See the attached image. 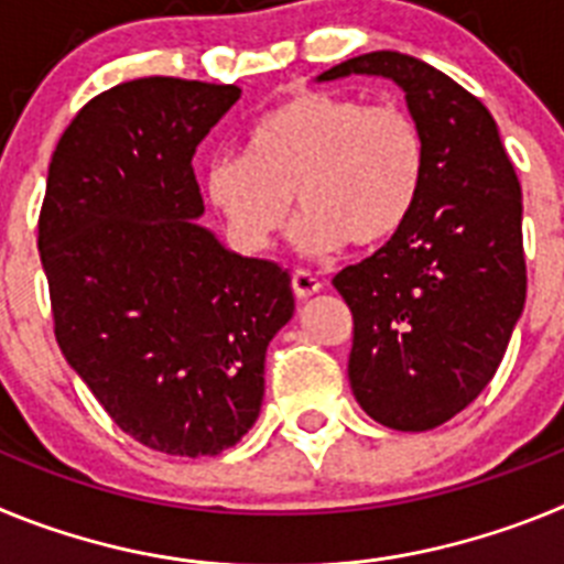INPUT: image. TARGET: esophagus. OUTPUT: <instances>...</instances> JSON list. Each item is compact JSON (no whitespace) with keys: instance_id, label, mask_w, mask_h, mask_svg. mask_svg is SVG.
Segmentation results:
<instances>
[{"instance_id":"1","label":"esophagus","mask_w":564,"mask_h":564,"mask_svg":"<svg viewBox=\"0 0 564 564\" xmlns=\"http://www.w3.org/2000/svg\"><path fill=\"white\" fill-rule=\"evenodd\" d=\"M291 285H293V293H296L299 299H311V296H316L318 291H322V285H318V279L313 276V273H307V271H296V273H293Z\"/></svg>"}]
</instances>
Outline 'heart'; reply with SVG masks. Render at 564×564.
Segmentation results:
<instances>
[{
    "label": "heart",
    "instance_id": "b5f03b06",
    "mask_svg": "<svg viewBox=\"0 0 564 564\" xmlns=\"http://www.w3.org/2000/svg\"><path fill=\"white\" fill-rule=\"evenodd\" d=\"M423 172V134L406 109L307 89L253 123L248 154L212 161L206 197L248 257L273 246L293 197V246L322 259L347 242L387 246L415 212Z\"/></svg>",
    "mask_w": 564,
    "mask_h": 564
}]
</instances>
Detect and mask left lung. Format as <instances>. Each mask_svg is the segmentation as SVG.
<instances>
[{
	"instance_id": "obj_1",
	"label": "left lung",
	"mask_w": 564,
	"mask_h": 564,
	"mask_svg": "<svg viewBox=\"0 0 564 564\" xmlns=\"http://www.w3.org/2000/svg\"><path fill=\"white\" fill-rule=\"evenodd\" d=\"M390 78L426 149L406 226L333 285L352 313L347 376L372 421L435 430L495 378L525 307L522 192L495 118L446 73L395 50L316 78Z\"/></svg>"
}]
</instances>
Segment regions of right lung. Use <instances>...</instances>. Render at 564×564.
Masks as SVG:
<instances>
[{"mask_svg":"<svg viewBox=\"0 0 564 564\" xmlns=\"http://www.w3.org/2000/svg\"><path fill=\"white\" fill-rule=\"evenodd\" d=\"M234 84L138 78L96 96L47 169L39 253L56 341L118 426L163 455L214 457L257 423L291 273L200 226L192 158Z\"/></svg>","mask_w":564,"mask_h":564,"instance_id":"add662e5","label":"right lung"}]
</instances>
